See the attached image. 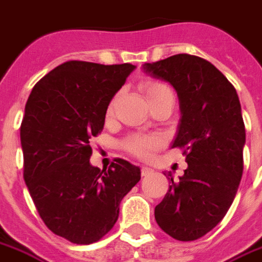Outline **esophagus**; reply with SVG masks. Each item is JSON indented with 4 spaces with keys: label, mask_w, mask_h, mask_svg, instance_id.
<instances>
[{
    "label": "esophagus",
    "mask_w": 262,
    "mask_h": 262,
    "mask_svg": "<svg viewBox=\"0 0 262 262\" xmlns=\"http://www.w3.org/2000/svg\"><path fill=\"white\" fill-rule=\"evenodd\" d=\"M152 171H153V169H152V168H149V167H145V165H144V167H141V175L142 176L149 175Z\"/></svg>",
    "instance_id": "1"
}]
</instances>
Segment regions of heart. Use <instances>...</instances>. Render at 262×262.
Segmentation results:
<instances>
[{
	"instance_id": "b5f03b06",
	"label": "heart",
	"mask_w": 262,
	"mask_h": 262,
	"mask_svg": "<svg viewBox=\"0 0 262 262\" xmlns=\"http://www.w3.org/2000/svg\"><path fill=\"white\" fill-rule=\"evenodd\" d=\"M144 91H145L146 99L148 102L156 99L165 94H172L171 90L167 86L161 84L157 82H146L144 84ZM114 109V102H112L109 106L107 113L112 114ZM161 145V138L157 136H135L130 137L125 142V146L129 152H132L136 156L141 157V159H149L153 155V152Z\"/></svg>"
}]
</instances>
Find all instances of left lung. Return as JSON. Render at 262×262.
<instances>
[{
	"instance_id": "8db88e82",
	"label": "left lung",
	"mask_w": 262,
	"mask_h": 262,
	"mask_svg": "<svg viewBox=\"0 0 262 262\" xmlns=\"http://www.w3.org/2000/svg\"><path fill=\"white\" fill-rule=\"evenodd\" d=\"M144 72L178 93L180 122L172 148H183L188 167L155 208L157 225L179 241L203 237L223 220L244 171L245 125L237 91L215 66L179 54L145 63ZM165 175V173H164Z\"/></svg>"
}]
</instances>
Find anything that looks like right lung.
I'll return each mask as SVG.
<instances>
[{"label": "right lung", "mask_w": 262, "mask_h": 262, "mask_svg": "<svg viewBox=\"0 0 262 262\" xmlns=\"http://www.w3.org/2000/svg\"><path fill=\"white\" fill-rule=\"evenodd\" d=\"M135 69L66 61L36 83L25 105L24 180L42 222L72 244L89 245L112 230L121 201L141 179L140 168L122 159L102 171L90 164V140Z\"/></svg>", "instance_id": "obj_1"}]
</instances>
